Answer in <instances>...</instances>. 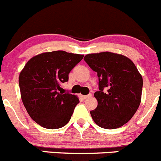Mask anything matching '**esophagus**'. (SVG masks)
<instances>
[{"label": "esophagus", "mask_w": 161, "mask_h": 161, "mask_svg": "<svg viewBox=\"0 0 161 161\" xmlns=\"http://www.w3.org/2000/svg\"><path fill=\"white\" fill-rule=\"evenodd\" d=\"M91 97V94H87V95H83V96H82V98L86 99V98H88V97Z\"/></svg>", "instance_id": "34e87169"}]
</instances>
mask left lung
Returning <instances> with one entry per match:
<instances>
[{
    "instance_id": "1",
    "label": "left lung",
    "mask_w": 161,
    "mask_h": 161,
    "mask_svg": "<svg viewBox=\"0 0 161 161\" xmlns=\"http://www.w3.org/2000/svg\"><path fill=\"white\" fill-rule=\"evenodd\" d=\"M85 62L98 77L94 93L97 106L91 115L98 126L107 130L128 122L141 103L143 79L131 60L112 52L88 54Z\"/></svg>"
}]
</instances>
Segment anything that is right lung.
<instances>
[{"label":"right lung","instance_id":"obj_1","mask_svg":"<svg viewBox=\"0 0 161 161\" xmlns=\"http://www.w3.org/2000/svg\"><path fill=\"white\" fill-rule=\"evenodd\" d=\"M84 55L55 51L36 55L19 76L22 102L37 124L50 130L64 127L79 103L75 95L59 92L60 85Z\"/></svg>","mask_w":161,"mask_h":161}]
</instances>
